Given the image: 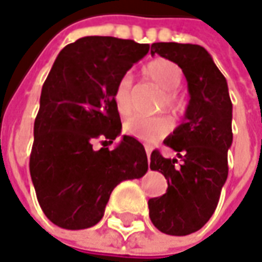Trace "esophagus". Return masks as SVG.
<instances>
[{
  "instance_id": "esophagus-1",
  "label": "esophagus",
  "mask_w": 262,
  "mask_h": 262,
  "mask_svg": "<svg viewBox=\"0 0 262 262\" xmlns=\"http://www.w3.org/2000/svg\"><path fill=\"white\" fill-rule=\"evenodd\" d=\"M144 148H145V152H147V159L150 161V154H151V147L148 144H144Z\"/></svg>"
}]
</instances>
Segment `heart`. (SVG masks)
Instances as JSON below:
<instances>
[{
  "label": "heart",
  "mask_w": 262,
  "mask_h": 262,
  "mask_svg": "<svg viewBox=\"0 0 262 262\" xmlns=\"http://www.w3.org/2000/svg\"><path fill=\"white\" fill-rule=\"evenodd\" d=\"M145 73L164 94V106L168 110H176L177 98L174 91L180 86L183 73L182 69L173 61L166 59H157L145 66ZM114 103L119 115L125 117L131 112V79L124 76L119 79L114 91ZM171 121L167 117H141L134 115L124 124V131L140 141L152 143L163 138L171 131Z\"/></svg>",
  "instance_id": "heart-1"
}]
</instances>
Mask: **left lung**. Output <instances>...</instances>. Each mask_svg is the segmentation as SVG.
<instances>
[{
  "mask_svg": "<svg viewBox=\"0 0 262 262\" xmlns=\"http://www.w3.org/2000/svg\"><path fill=\"white\" fill-rule=\"evenodd\" d=\"M156 53L183 70L190 99L183 122L164 140L182 164L151 152L150 168L167 179L168 187L148 201L150 219L163 233L183 236L199 231L217 206L232 145V102L225 76L205 47L152 43Z\"/></svg>",
  "mask_w": 262,
  "mask_h": 262,
  "instance_id": "1",
  "label": "left lung"
}]
</instances>
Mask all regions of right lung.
<instances>
[{
	"label": "right lung",
	"mask_w": 262,
	"mask_h": 262,
	"mask_svg": "<svg viewBox=\"0 0 262 262\" xmlns=\"http://www.w3.org/2000/svg\"><path fill=\"white\" fill-rule=\"evenodd\" d=\"M148 50L134 40L88 36L56 57L41 88L30 156L37 201L54 225H96L112 190L147 173V154L134 137L122 135L114 150H94V143L121 134L114 91Z\"/></svg>",
	"instance_id": "1"
}]
</instances>
